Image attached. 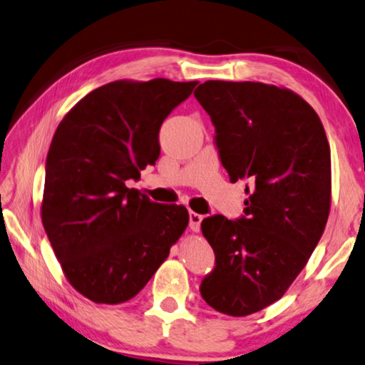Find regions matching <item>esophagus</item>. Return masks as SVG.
Returning <instances> with one entry per match:
<instances>
[{"label":"esophagus","mask_w":365,"mask_h":365,"mask_svg":"<svg viewBox=\"0 0 365 365\" xmlns=\"http://www.w3.org/2000/svg\"><path fill=\"white\" fill-rule=\"evenodd\" d=\"M202 220H203L202 215L195 213V212H190V213H189V227H190V231H192V232H199V231H200V222H202Z\"/></svg>","instance_id":"esophagus-1"}]
</instances>
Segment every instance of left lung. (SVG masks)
I'll return each instance as SVG.
<instances>
[{"instance_id":"1","label":"left lung","mask_w":365,"mask_h":365,"mask_svg":"<svg viewBox=\"0 0 365 365\" xmlns=\"http://www.w3.org/2000/svg\"><path fill=\"white\" fill-rule=\"evenodd\" d=\"M194 96L212 117L231 182L252 184L245 218L202 221L216 266L200 293L222 314L250 316L285 295L322 237L330 145L314 108L289 88L208 80Z\"/></svg>"}]
</instances>
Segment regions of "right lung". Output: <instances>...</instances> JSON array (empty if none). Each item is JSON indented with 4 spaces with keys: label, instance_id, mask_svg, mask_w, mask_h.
<instances>
[{
    "label": "right lung",
    "instance_id": "obj_1",
    "mask_svg": "<svg viewBox=\"0 0 365 365\" xmlns=\"http://www.w3.org/2000/svg\"><path fill=\"white\" fill-rule=\"evenodd\" d=\"M195 85L166 78L107 83L57 126L41 221L68 284L94 303L136 297L186 231V207L150 202L126 181L155 165L160 126Z\"/></svg>",
    "mask_w": 365,
    "mask_h": 365
}]
</instances>
